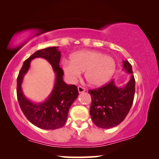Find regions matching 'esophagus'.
Listing matches in <instances>:
<instances>
[{
	"label": "esophagus",
	"instance_id": "esophagus-1",
	"mask_svg": "<svg viewBox=\"0 0 159 159\" xmlns=\"http://www.w3.org/2000/svg\"><path fill=\"white\" fill-rule=\"evenodd\" d=\"M78 91H79L80 93H84V91H85V89L84 88H82L81 86H79L78 87Z\"/></svg>",
	"mask_w": 159,
	"mask_h": 159
}]
</instances>
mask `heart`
Returning <instances> with one entry per match:
<instances>
[{"label": "heart", "instance_id": "heart-1", "mask_svg": "<svg viewBox=\"0 0 159 159\" xmlns=\"http://www.w3.org/2000/svg\"><path fill=\"white\" fill-rule=\"evenodd\" d=\"M64 59L62 68L67 80L75 83L84 71L86 81L92 86H101L111 80L116 70L114 58L97 51H80Z\"/></svg>", "mask_w": 159, "mask_h": 159}]
</instances>
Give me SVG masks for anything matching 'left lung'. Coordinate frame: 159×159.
I'll use <instances>...</instances> for the list:
<instances>
[{"label":"left lung","mask_w":159,"mask_h":159,"mask_svg":"<svg viewBox=\"0 0 159 159\" xmlns=\"http://www.w3.org/2000/svg\"><path fill=\"white\" fill-rule=\"evenodd\" d=\"M123 69L130 74V79L123 87H118L113 80L101 88L90 90L91 95L90 114L97 127L109 129L119 125L129 113L133 103L135 80L131 64L123 61Z\"/></svg>","instance_id":"8db88e82"}]
</instances>
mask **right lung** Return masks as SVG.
Here are the masks:
<instances>
[{"instance_id":"add662e5","label":"right lung","mask_w":159,"mask_h":159,"mask_svg":"<svg viewBox=\"0 0 159 159\" xmlns=\"http://www.w3.org/2000/svg\"><path fill=\"white\" fill-rule=\"evenodd\" d=\"M35 57L47 60L56 75L55 83L51 94L41 103H34L27 99L21 90L23 76L29 70L31 61ZM60 60L61 51L58 47L39 50L25 61L17 77L16 93L21 109L32 125L43 129L62 127L66 124L71 104L79 95L77 86L67 84L63 80L64 71L60 67Z\"/></svg>"}]
</instances>
